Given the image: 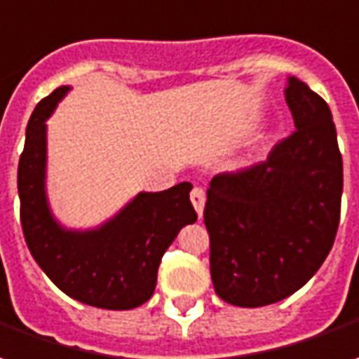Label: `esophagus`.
<instances>
[{"mask_svg": "<svg viewBox=\"0 0 359 359\" xmlns=\"http://www.w3.org/2000/svg\"><path fill=\"white\" fill-rule=\"evenodd\" d=\"M190 200H192V205H194V210H196L198 217H202L204 215V204H205V194L202 188H194L192 192H190Z\"/></svg>", "mask_w": 359, "mask_h": 359, "instance_id": "34e87169", "label": "esophagus"}]
</instances>
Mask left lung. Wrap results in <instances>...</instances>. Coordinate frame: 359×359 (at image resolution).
<instances>
[{
  "label": "left lung",
  "mask_w": 359,
  "mask_h": 359,
  "mask_svg": "<svg viewBox=\"0 0 359 359\" xmlns=\"http://www.w3.org/2000/svg\"><path fill=\"white\" fill-rule=\"evenodd\" d=\"M295 132L260 165L210 182L204 223L215 293L237 307L282 302L309 282L337 237L342 155L328 104L287 77Z\"/></svg>",
  "instance_id": "left-lung-1"
}]
</instances>
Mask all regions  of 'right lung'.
Returning <instances> with one entry per match:
<instances>
[{
  "instance_id": "add662e5",
  "label": "right lung",
  "mask_w": 359,
  "mask_h": 359,
  "mask_svg": "<svg viewBox=\"0 0 359 359\" xmlns=\"http://www.w3.org/2000/svg\"><path fill=\"white\" fill-rule=\"evenodd\" d=\"M69 89L62 85L42 99L27 124L17 172L25 241L44 274L69 297L101 309H134L154 295L165 250L198 219L190 204L192 184L140 192L93 229L64 227L46 194V120Z\"/></svg>"
}]
</instances>
